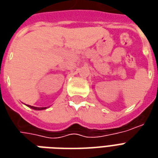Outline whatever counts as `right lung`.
Returning <instances> with one entry per match:
<instances>
[{"instance_id": "add662e5", "label": "right lung", "mask_w": 158, "mask_h": 158, "mask_svg": "<svg viewBox=\"0 0 158 158\" xmlns=\"http://www.w3.org/2000/svg\"><path fill=\"white\" fill-rule=\"evenodd\" d=\"M28 106H29V107H30V108H32V109H34V110H45L47 108V107H36V106H30V105H28Z\"/></svg>"}]
</instances>
